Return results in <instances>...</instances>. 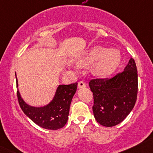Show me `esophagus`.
<instances>
[{
	"instance_id": "obj_1",
	"label": "esophagus",
	"mask_w": 153,
	"mask_h": 153,
	"mask_svg": "<svg viewBox=\"0 0 153 153\" xmlns=\"http://www.w3.org/2000/svg\"><path fill=\"white\" fill-rule=\"evenodd\" d=\"M85 87V83L82 80V81L78 82V88H83Z\"/></svg>"
}]
</instances>
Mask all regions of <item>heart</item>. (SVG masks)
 <instances>
[{
    "mask_svg": "<svg viewBox=\"0 0 153 153\" xmlns=\"http://www.w3.org/2000/svg\"><path fill=\"white\" fill-rule=\"evenodd\" d=\"M121 62V55L117 49H108L96 46L85 51L75 59L78 67L93 65L91 73L97 77H106L111 75L118 68Z\"/></svg>",
    "mask_w": 153,
    "mask_h": 153,
    "instance_id": "1",
    "label": "heart"
}]
</instances>
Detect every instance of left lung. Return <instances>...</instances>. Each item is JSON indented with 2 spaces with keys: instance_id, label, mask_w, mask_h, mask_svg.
Listing matches in <instances>:
<instances>
[{
  "instance_id": "left-lung-1",
  "label": "left lung",
  "mask_w": 153,
  "mask_h": 153,
  "mask_svg": "<svg viewBox=\"0 0 153 153\" xmlns=\"http://www.w3.org/2000/svg\"><path fill=\"white\" fill-rule=\"evenodd\" d=\"M94 95V115L102 126L112 127L121 123L133 110L137 101L138 75L131 58L123 72L110 78L89 82Z\"/></svg>"
}]
</instances>
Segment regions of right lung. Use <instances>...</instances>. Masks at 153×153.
<instances>
[{"instance_id":"obj_1","label":"right lung","mask_w":153,"mask_h":153,"mask_svg":"<svg viewBox=\"0 0 153 153\" xmlns=\"http://www.w3.org/2000/svg\"><path fill=\"white\" fill-rule=\"evenodd\" d=\"M15 75L18 101L25 115L41 128L48 130H57L62 128L68 121L70 104L76 92L78 83L70 85H59L49 103L42 107H34L28 105L22 98L18 88L16 74Z\"/></svg>"}]
</instances>
